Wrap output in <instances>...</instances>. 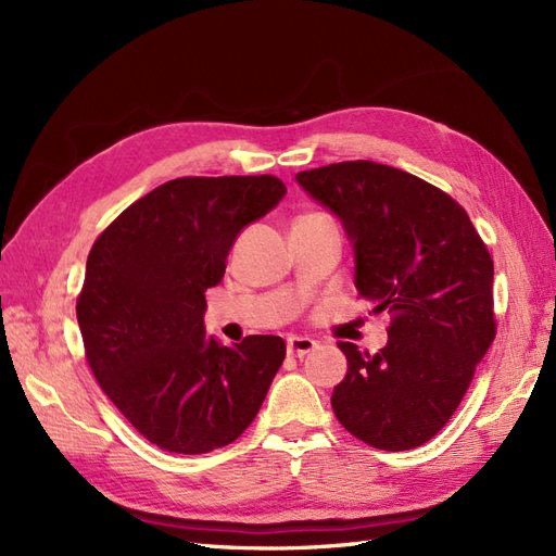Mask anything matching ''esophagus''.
Listing matches in <instances>:
<instances>
[{"instance_id": "esophagus-1", "label": "esophagus", "mask_w": 556, "mask_h": 556, "mask_svg": "<svg viewBox=\"0 0 556 556\" xmlns=\"http://www.w3.org/2000/svg\"><path fill=\"white\" fill-rule=\"evenodd\" d=\"M315 350L313 339H304V336H290L288 339V355L290 357H304Z\"/></svg>"}]
</instances>
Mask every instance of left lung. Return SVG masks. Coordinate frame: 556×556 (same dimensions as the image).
<instances>
[{"label":"left lung","instance_id":"left-lung-1","mask_svg":"<svg viewBox=\"0 0 556 556\" xmlns=\"http://www.w3.org/2000/svg\"><path fill=\"white\" fill-rule=\"evenodd\" d=\"M296 180L341 217L359 296L392 315L376 355L339 343L348 374L333 387V415L371 447L425 445L459 408L496 336L490 250L457 201L394 166L339 162Z\"/></svg>","mask_w":556,"mask_h":556}]
</instances>
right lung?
I'll return each mask as SVG.
<instances>
[{
  "label": "right lung",
  "mask_w": 556,
  "mask_h": 556,
  "mask_svg": "<svg viewBox=\"0 0 556 556\" xmlns=\"http://www.w3.org/2000/svg\"><path fill=\"white\" fill-rule=\"evenodd\" d=\"M276 176H188L134 201L99 233L76 301L86 359L143 439L204 454L255 419L285 359L280 336H206V290L239 231L285 197Z\"/></svg>",
  "instance_id": "obj_1"
}]
</instances>
